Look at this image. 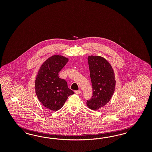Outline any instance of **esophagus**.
<instances>
[{"instance_id":"1","label":"esophagus","mask_w":152,"mask_h":152,"mask_svg":"<svg viewBox=\"0 0 152 152\" xmlns=\"http://www.w3.org/2000/svg\"><path fill=\"white\" fill-rule=\"evenodd\" d=\"M75 94H80L81 92V90H76L75 91Z\"/></svg>"}]
</instances>
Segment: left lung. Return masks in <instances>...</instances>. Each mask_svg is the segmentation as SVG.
I'll use <instances>...</instances> for the list:
<instances>
[{"label":"left lung","instance_id":"8db88e82","mask_svg":"<svg viewBox=\"0 0 152 152\" xmlns=\"http://www.w3.org/2000/svg\"><path fill=\"white\" fill-rule=\"evenodd\" d=\"M88 64L92 88V96L87 105L93 110L105 106L115 91V75L110 64L100 56H88Z\"/></svg>","mask_w":152,"mask_h":152}]
</instances>
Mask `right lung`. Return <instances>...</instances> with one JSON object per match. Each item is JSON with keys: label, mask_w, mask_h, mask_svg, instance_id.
Wrapping results in <instances>:
<instances>
[{"label": "right lung", "mask_w": 152, "mask_h": 152, "mask_svg": "<svg viewBox=\"0 0 152 152\" xmlns=\"http://www.w3.org/2000/svg\"><path fill=\"white\" fill-rule=\"evenodd\" d=\"M64 56H52L42 64L35 80V90L42 104L52 111H57L74 92L67 83L58 77V72L68 62Z\"/></svg>", "instance_id": "1"}]
</instances>
